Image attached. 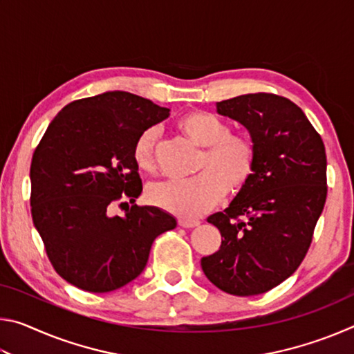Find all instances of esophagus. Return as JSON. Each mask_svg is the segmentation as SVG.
<instances>
[{
	"instance_id": "esophagus-1",
	"label": "esophagus",
	"mask_w": 354,
	"mask_h": 354,
	"mask_svg": "<svg viewBox=\"0 0 354 354\" xmlns=\"http://www.w3.org/2000/svg\"><path fill=\"white\" fill-rule=\"evenodd\" d=\"M178 225L183 226V227H195V226L200 225V221L194 220V218H179Z\"/></svg>"
}]
</instances>
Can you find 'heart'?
Masks as SVG:
<instances>
[{
  "mask_svg": "<svg viewBox=\"0 0 354 354\" xmlns=\"http://www.w3.org/2000/svg\"><path fill=\"white\" fill-rule=\"evenodd\" d=\"M178 129L200 148H206L196 171L187 181H164L154 184L148 198L154 206L183 218L200 217L212 209L226 194H237L253 176L256 147L248 136L231 134L225 120L211 112L195 111L178 120ZM158 128H148L137 137L134 162L143 171L154 167V143Z\"/></svg>",
  "mask_w": 354,
  "mask_h": 354,
  "instance_id": "1",
  "label": "heart"
}]
</instances>
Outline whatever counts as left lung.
Returning a JSON list of instances; mask_svg holds the SVG:
<instances>
[{"mask_svg": "<svg viewBox=\"0 0 354 354\" xmlns=\"http://www.w3.org/2000/svg\"><path fill=\"white\" fill-rule=\"evenodd\" d=\"M248 129L253 176L223 212L209 215L220 250L201 259L207 279L237 297L259 295L297 270L326 201V153L320 134L290 100L248 93L217 103Z\"/></svg>", "mask_w": 354, "mask_h": 354, "instance_id": "8db88e82", "label": "left lung"}]
</instances>
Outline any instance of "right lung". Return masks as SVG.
Returning <instances> with one entry per match:
<instances>
[{
    "label": "right lung",
    "instance_id": "obj_1",
    "mask_svg": "<svg viewBox=\"0 0 354 354\" xmlns=\"http://www.w3.org/2000/svg\"><path fill=\"white\" fill-rule=\"evenodd\" d=\"M170 115L139 95L113 91L76 100L53 118L31 162V214L55 270L93 293L120 289L143 272L154 239L176 227L156 206L109 215L142 194L137 137ZM120 205V206H122Z\"/></svg>",
    "mask_w": 354,
    "mask_h": 354
}]
</instances>
